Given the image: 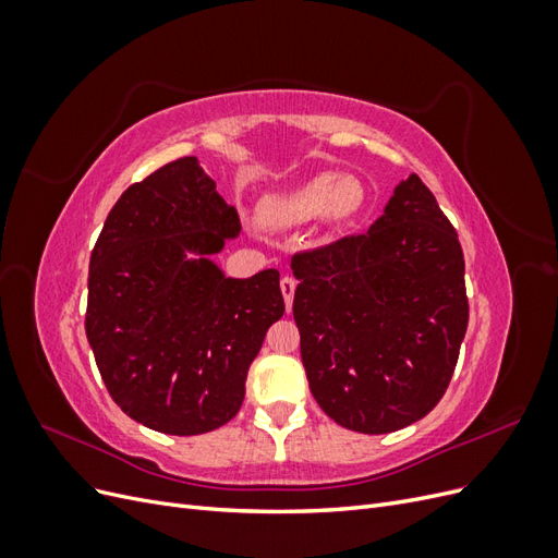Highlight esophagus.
Masks as SVG:
<instances>
[{
	"label": "esophagus",
	"instance_id": "34e87169",
	"mask_svg": "<svg viewBox=\"0 0 558 558\" xmlns=\"http://www.w3.org/2000/svg\"><path fill=\"white\" fill-rule=\"evenodd\" d=\"M279 286H281V295H283V302H286V310L291 312L293 295H295V279L293 277H281Z\"/></svg>",
	"mask_w": 558,
	"mask_h": 558
}]
</instances>
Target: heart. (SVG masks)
<instances>
[{"label":"heart","instance_id":"heart-1","mask_svg":"<svg viewBox=\"0 0 558 558\" xmlns=\"http://www.w3.org/2000/svg\"><path fill=\"white\" fill-rule=\"evenodd\" d=\"M363 199L365 191L361 181L324 172L295 185L289 193L265 199L260 214L269 226L279 228L310 223L318 216L332 223H342L359 214Z\"/></svg>","mask_w":558,"mask_h":558}]
</instances>
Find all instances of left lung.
Returning a JSON list of instances; mask_svg holds the SVG:
<instances>
[{"mask_svg": "<svg viewBox=\"0 0 558 558\" xmlns=\"http://www.w3.org/2000/svg\"><path fill=\"white\" fill-rule=\"evenodd\" d=\"M293 316L312 396L335 424L393 433L451 381L468 328L465 260L416 174L365 234L295 253Z\"/></svg>", "mask_w": 558, "mask_h": 558, "instance_id": "8db88e82", "label": "left lung"}]
</instances>
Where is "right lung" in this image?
<instances>
[{
	"instance_id": "add662e5",
	"label": "right lung",
	"mask_w": 558,
	"mask_h": 558,
	"mask_svg": "<svg viewBox=\"0 0 558 558\" xmlns=\"http://www.w3.org/2000/svg\"><path fill=\"white\" fill-rule=\"evenodd\" d=\"M240 230L238 209L189 156L132 183L99 232L86 335L113 402L150 430L228 424L267 328L283 316L277 269L232 279L209 258Z\"/></svg>"
}]
</instances>
